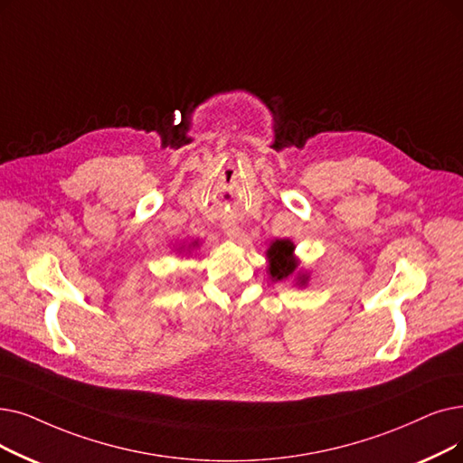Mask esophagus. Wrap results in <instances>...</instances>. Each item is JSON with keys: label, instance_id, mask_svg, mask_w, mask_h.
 <instances>
[{"label": "esophagus", "instance_id": "1", "mask_svg": "<svg viewBox=\"0 0 463 463\" xmlns=\"http://www.w3.org/2000/svg\"><path fill=\"white\" fill-rule=\"evenodd\" d=\"M227 232H231V234H236V232H238V227H234V225H229V227H227Z\"/></svg>", "mask_w": 463, "mask_h": 463}]
</instances>
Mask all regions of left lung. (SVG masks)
I'll list each match as a JSON object with an SVG mask.
<instances>
[{"mask_svg": "<svg viewBox=\"0 0 463 463\" xmlns=\"http://www.w3.org/2000/svg\"><path fill=\"white\" fill-rule=\"evenodd\" d=\"M291 253H293V244L289 240H276V242H272L267 257L270 263L269 270L274 279H284L295 272L297 263L293 260ZM303 284H305V278H303Z\"/></svg>", "mask_w": 463, "mask_h": 463, "instance_id": "obj_1", "label": "left lung"}]
</instances>
